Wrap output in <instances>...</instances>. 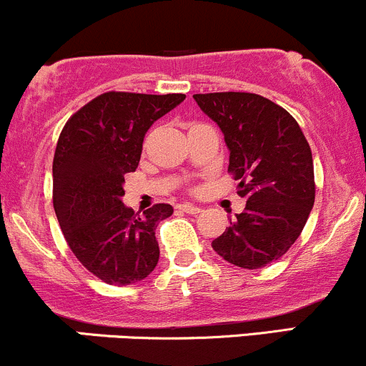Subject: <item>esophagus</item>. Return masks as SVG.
<instances>
[{
  "instance_id": "1",
  "label": "esophagus",
  "mask_w": 366,
  "mask_h": 366,
  "mask_svg": "<svg viewBox=\"0 0 366 366\" xmlns=\"http://www.w3.org/2000/svg\"><path fill=\"white\" fill-rule=\"evenodd\" d=\"M179 209L182 211H184V213H188V214H197V213H200V207L199 206H194V204H179Z\"/></svg>"
}]
</instances>
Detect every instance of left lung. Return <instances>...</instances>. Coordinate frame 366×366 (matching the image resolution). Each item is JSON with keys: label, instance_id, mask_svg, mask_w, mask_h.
Segmentation results:
<instances>
[{"label": "left lung", "instance_id": "1", "mask_svg": "<svg viewBox=\"0 0 366 366\" xmlns=\"http://www.w3.org/2000/svg\"><path fill=\"white\" fill-rule=\"evenodd\" d=\"M194 99L223 132L229 171L246 199L244 211L211 246L232 265H269L297 241L314 206L307 139L285 108L257 94H195Z\"/></svg>", "mask_w": 366, "mask_h": 366}]
</instances>
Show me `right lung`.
Listing matches in <instances>:
<instances>
[{
	"instance_id": "1",
	"label": "right lung",
	"mask_w": 366,
	"mask_h": 366,
	"mask_svg": "<svg viewBox=\"0 0 366 366\" xmlns=\"http://www.w3.org/2000/svg\"><path fill=\"white\" fill-rule=\"evenodd\" d=\"M184 94L106 92L66 122L54 155V209L81 265L115 286L148 277L159 263L155 229L172 206L134 214L122 202L125 172H134L153 122Z\"/></svg>"
}]
</instances>
